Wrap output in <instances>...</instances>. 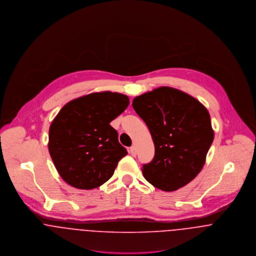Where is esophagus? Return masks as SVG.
Returning <instances> with one entry per match:
<instances>
[{
  "label": "esophagus",
  "instance_id": "esophagus-1",
  "mask_svg": "<svg viewBox=\"0 0 256 256\" xmlns=\"http://www.w3.org/2000/svg\"><path fill=\"white\" fill-rule=\"evenodd\" d=\"M136 152H138V150H136V146H132V147L130 148V153L132 156H136Z\"/></svg>",
  "mask_w": 256,
  "mask_h": 256
}]
</instances>
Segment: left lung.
Masks as SVG:
<instances>
[{
  "mask_svg": "<svg viewBox=\"0 0 256 256\" xmlns=\"http://www.w3.org/2000/svg\"><path fill=\"white\" fill-rule=\"evenodd\" d=\"M132 107L147 124L155 146L153 160L142 168L145 180L164 192L190 182L202 170L214 140L207 109L169 86L136 96Z\"/></svg>",
  "mask_w": 256,
  "mask_h": 256,
  "instance_id": "8db88e82",
  "label": "left lung"
}]
</instances>
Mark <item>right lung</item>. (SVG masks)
<instances>
[{"label":"right lung","instance_id":"1","mask_svg":"<svg viewBox=\"0 0 256 256\" xmlns=\"http://www.w3.org/2000/svg\"><path fill=\"white\" fill-rule=\"evenodd\" d=\"M130 104L126 95L102 91L66 103L49 128L48 148L60 178L80 190L102 186L128 152L110 124Z\"/></svg>","mask_w":256,"mask_h":256}]
</instances>
